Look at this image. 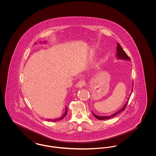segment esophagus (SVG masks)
Instances as JSON below:
<instances>
[{"mask_svg":"<svg viewBox=\"0 0 156 156\" xmlns=\"http://www.w3.org/2000/svg\"><path fill=\"white\" fill-rule=\"evenodd\" d=\"M85 84V82L83 80H81L79 82H78V83L76 84V87L77 88H82L83 87Z\"/></svg>","mask_w":156,"mask_h":156,"instance_id":"obj_1","label":"esophagus"}]
</instances>
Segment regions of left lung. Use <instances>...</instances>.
Segmentation results:
<instances>
[{"mask_svg":"<svg viewBox=\"0 0 156 156\" xmlns=\"http://www.w3.org/2000/svg\"><path fill=\"white\" fill-rule=\"evenodd\" d=\"M116 51H117V54H116V57L118 58H120V59H127V60H130V57L127 55V54H126L125 51L123 50V49L122 48V47L120 46V45L119 44H118V46H117V49H116ZM133 90V89H132ZM128 101H129V99L128 101L126 102V104L124 105V106L120 109L119 110V111L115 113L114 114L112 115L111 116H97L96 115H95L93 112H92V114L94 115V116L98 120H105V119H111L112 118L115 116L116 115H118L119 113H120L121 112L123 111L125 108L127 106V105L128 104Z\"/></svg>","mask_w":156,"mask_h":156,"instance_id":"1","label":"left lung"}]
</instances>
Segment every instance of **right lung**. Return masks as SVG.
Returning <instances> with one entry per match:
<instances>
[{"label":"right lung","instance_id":"1","mask_svg":"<svg viewBox=\"0 0 156 156\" xmlns=\"http://www.w3.org/2000/svg\"><path fill=\"white\" fill-rule=\"evenodd\" d=\"M67 112H68V109H67V108H66L65 113H64V115H63L61 117H60L58 119H54V120H51V119H49V120H48V119H47V120H48V121H51V122H57V121L61 120H62V119H63L65 118V116H66V115L67 114Z\"/></svg>","mask_w":156,"mask_h":156}]
</instances>
